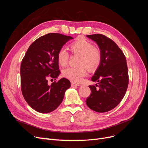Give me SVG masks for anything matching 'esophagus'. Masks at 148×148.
I'll return each mask as SVG.
<instances>
[{
    "label": "esophagus",
    "instance_id": "esophagus-1",
    "mask_svg": "<svg viewBox=\"0 0 148 148\" xmlns=\"http://www.w3.org/2000/svg\"><path fill=\"white\" fill-rule=\"evenodd\" d=\"M71 87L79 86H80V84H77V83H73V82H71Z\"/></svg>",
    "mask_w": 148,
    "mask_h": 148
}]
</instances>
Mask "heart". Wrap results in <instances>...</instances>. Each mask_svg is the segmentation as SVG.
<instances>
[{"label": "heart", "instance_id": "heart-1", "mask_svg": "<svg viewBox=\"0 0 148 148\" xmlns=\"http://www.w3.org/2000/svg\"><path fill=\"white\" fill-rule=\"evenodd\" d=\"M70 50L73 54L79 55L77 67H69L62 71V75L71 82L79 83L87 73V67L89 70L96 69L99 65L102 54L99 49L94 47L93 44L84 39H80L70 45ZM57 59L59 64L65 66L68 64L69 53L65 47H61L57 52Z\"/></svg>", "mask_w": 148, "mask_h": 148}]
</instances>
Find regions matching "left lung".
<instances>
[{
  "mask_svg": "<svg viewBox=\"0 0 148 148\" xmlns=\"http://www.w3.org/2000/svg\"><path fill=\"white\" fill-rule=\"evenodd\" d=\"M96 42L101 52V63L91 78L96 86H89L91 93L86 101L89 108L97 112L114 109L123 98L128 84L127 60L112 40L101 34L87 35Z\"/></svg>",
  "mask_w": 148,
  "mask_h": 148,
  "instance_id": "left-lung-1",
  "label": "left lung"
}]
</instances>
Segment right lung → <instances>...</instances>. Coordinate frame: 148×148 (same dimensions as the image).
Instances as JSON below:
<instances>
[{"instance_id": "add662e5", "label": "right lung", "mask_w": 148, "mask_h": 148, "mask_svg": "<svg viewBox=\"0 0 148 148\" xmlns=\"http://www.w3.org/2000/svg\"><path fill=\"white\" fill-rule=\"evenodd\" d=\"M72 37L59 33H49L31 44L21 61V91L28 105L40 113L51 112L60 106L66 90L71 84L62 78L51 85L48 78H56L60 71L57 55L59 49Z\"/></svg>"}]
</instances>
